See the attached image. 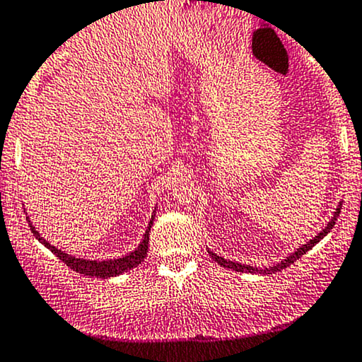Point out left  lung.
Segmentation results:
<instances>
[{
	"mask_svg": "<svg viewBox=\"0 0 362 362\" xmlns=\"http://www.w3.org/2000/svg\"><path fill=\"white\" fill-rule=\"evenodd\" d=\"M340 209H341V204L338 205L335 214H333L332 221H329L328 226L322 229L320 235L314 236V238L309 240V242H307L305 245H302L300 248H297V250H295L293 254L288 255V257H286V259H283L281 262L276 264V266H269V267H264V269H260V267H255V266H247V264H238V262H233V260L223 259V257H219V255H217V254H214V252H211V250H209V254H211V257H212L214 260H216V262L219 264V266L228 267V269H231V271H238V273H259V274H273V273H278V271L285 269V267H288L290 264H293L297 259H300L302 255L305 254V252H309L310 248L314 247V245L320 242V240L325 238V236L328 235L329 231H332L333 226H335L337 219H338V214H340Z\"/></svg>",
	"mask_w": 362,
	"mask_h": 362,
	"instance_id": "8db88e82",
	"label": "left lung"
}]
</instances>
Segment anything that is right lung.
<instances>
[{
  "label": "right lung",
  "instance_id": "1",
  "mask_svg": "<svg viewBox=\"0 0 362 362\" xmlns=\"http://www.w3.org/2000/svg\"><path fill=\"white\" fill-rule=\"evenodd\" d=\"M153 217L155 216H151L148 229H146L145 236H143V242L138 245V248L131 252V254L122 255V257H119V259H110V260L77 259V257H74V255L65 254V252L58 250L57 247H53L52 243L46 242L40 233L36 231V228L33 226V223H30V221H29V226H30V231L34 233V236H36V238L40 240V242L45 245L46 248H49V250H52L58 259L64 260V262L67 264L71 269L76 271V273L84 274V276H95V278H110V276H119V274L126 273V271L133 269V267L138 266V264H141L143 259L146 257V252H148L150 228H151V224H153ZM27 219H29V217H27Z\"/></svg>",
  "mask_w": 362,
  "mask_h": 362
}]
</instances>
